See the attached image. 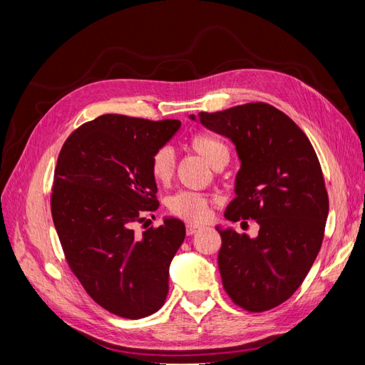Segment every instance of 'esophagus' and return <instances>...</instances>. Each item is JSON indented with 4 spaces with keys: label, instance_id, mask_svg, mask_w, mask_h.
Returning <instances> with one entry per match:
<instances>
[{
    "label": "esophagus",
    "instance_id": "esophagus-1",
    "mask_svg": "<svg viewBox=\"0 0 365 365\" xmlns=\"http://www.w3.org/2000/svg\"><path fill=\"white\" fill-rule=\"evenodd\" d=\"M201 230V227L200 225H193V224H189L185 227V233H187V236H192V235H195L196 231H200Z\"/></svg>",
    "mask_w": 365,
    "mask_h": 365
}]
</instances>
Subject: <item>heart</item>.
<instances>
[{"mask_svg":"<svg viewBox=\"0 0 365 365\" xmlns=\"http://www.w3.org/2000/svg\"><path fill=\"white\" fill-rule=\"evenodd\" d=\"M189 146L197 155L202 157L213 169L225 165L230 158V150L225 143L212 134H195L189 140ZM152 176L161 184H168L175 172V153L169 146H163L153 152L150 158ZM212 200L196 192H178L169 197L170 213L189 222H202L208 216Z\"/></svg>","mask_w":365,"mask_h":365,"instance_id":"heart-1","label":"heart"}]
</instances>
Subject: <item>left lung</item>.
<instances>
[{"mask_svg":"<svg viewBox=\"0 0 365 365\" xmlns=\"http://www.w3.org/2000/svg\"><path fill=\"white\" fill-rule=\"evenodd\" d=\"M197 118L233 141L240 160L236 197L225 217L260 225L254 239L217 227L224 289L245 311H269L300 288L322 248L329 213L322 165L304 132L268 103L200 113Z\"/></svg>","mask_w":365,"mask_h":365,"instance_id":"1","label":"left lung"}]
</instances>
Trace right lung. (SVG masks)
<instances>
[{
  "label": "right lung",
  "mask_w": 365,
  "mask_h": 365,
  "mask_svg": "<svg viewBox=\"0 0 365 365\" xmlns=\"http://www.w3.org/2000/svg\"><path fill=\"white\" fill-rule=\"evenodd\" d=\"M180 126V120L105 114L77 128L61 149L53 222L70 269L88 295L114 315L145 318L168 297L169 267L184 242V222L165 217L141 237L132 225L160 205L150 158Z\"/></svg>",
  "instance_id": "obj_1"
}]
</instances>
